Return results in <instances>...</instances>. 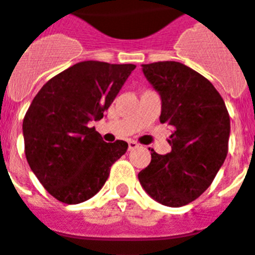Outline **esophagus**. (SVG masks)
Segmentation results:
<instances>
[{"label": "esophagus", "instance_id": "obj_1", "mask_svg": "<svg viewBox=\"0 0 255 255\" xmlns=\"http://www.w3.org/2000/svg\"><path fill=\"white\" fill-rule=\"evenodd\" d=\"M137 147H139V144L136 143V141H133V140H129V141H128V149H129V151L136 149Z\"/></svg>", "mask_w": 255, "mask_h": 255}]
</instances>
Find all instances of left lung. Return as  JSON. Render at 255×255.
I'll return each mask as SVG.
<instances>
[{"mask_svg": "<svg viewBox=\"0 0 255 255\" xmlns=\"http://www.w3.org/2000/svg\"><path fill=\"white\" fill-rule=\"evenodd\" d=\"M161 99L160 123L172 127L170 152L151 149L137 177L155 201L178 208L205 192L228 155L230 118L225 102L206 78L180 62L141 65Z\"/></svg>", "mask_w": 255, "mask_h": 255, "instance_id": "left-lung-1", "label": "left lung"}]
</instances>
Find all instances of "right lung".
<instances>
[{
    "label": "right lung",
    "mask_w": 255,
    "mask_h": 255,
    "mask_svg": "<svg viewBox=\"0 0 255 255\" xmlns=\"http://www.w3.org/2000/svg\"><path fill=\"white\" fill-rule=\"evenodd\" d=\"M135 65L85 61L51 78L26 112L22 132L30 169L53 197L79 204L107 181L126 153L123 140L106 143L90 123L103 118Z\"/></svg>",
    "instance_id": "right-lung-1"
}]
</instances>
